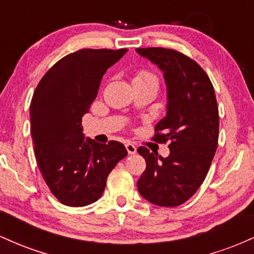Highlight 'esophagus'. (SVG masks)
<instances>
[{"instance_id": "obj_1", "label": "esophagus", "mask_w": 254, "mask_h": 254, "mask_svg": "<svg viewBox=\"0 0 254 254\" xmlns=\"http://www.w3.org/2000/svg\"><path fill=\"white\" fill-rule=\"evenodd\" d=\"M125 148H127V153H129V154H135L137 151L136 145L132 144V143H127V144H125Z\"/></svg>"}]
</instances>
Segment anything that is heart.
Here are the masks:
<instances>
[{
  "instance_id": "1",
  "label": "heart",
  "mask_w": 254,
  "mask_h": 254,
  "mask_svg": "<svg viewBox=\"0 0 254 254\" xmlns=\"http://www.w3.org/2000/svg\"><path fill=\"white\" fill-rule=\"evenodd\" d=\"M133 81H139V82L159 84V80H157L156 75L153 74L151 71H148V70H141V71L137 72L135 80H133Z\"/></svg>"
}]
</instances>
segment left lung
Masks as SVG:
<instances>
[{"label": "left lung", "mask_w": 254, "mask_h": 254, "mask_svg": "<svg viewBox=\"0 0 254 254\" xmlns=\"http://www.w3.org/2000/svg\"><path fill=\"white\" fill-rule=\"evenodd\" d=\"M164 72L167 112L155 125L154 141L170 142L162 157L145 147V171L137 182L141 196L159 206H178L196 193L210 168L218 141V107L212 83L193 60L164 48L136 49Z\"/></svg>", "instance_id": "obj_1"}]
</instances>
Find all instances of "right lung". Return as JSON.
Returning a JSON list of instances; mask_svg holds the SVG:
<instances>
[{"instance_id":"right-lung-1","label":"right lung","mask_w":254,"mask_h":254,"mask_svg":"<svg viewBox=\"0 0 254 254\" xmlns=\"http://www.w3.org/2000/svg\"><path fill=\"white\" fill-rule=\"evenodd\" d=\"M127 49H82L49 69L31 101V133L38 167L64 205L84 206L101 197L110 172L127 155L121 142L84 138L81 121L97 98L107 69Z\"/></svg>"}]
</instances>
